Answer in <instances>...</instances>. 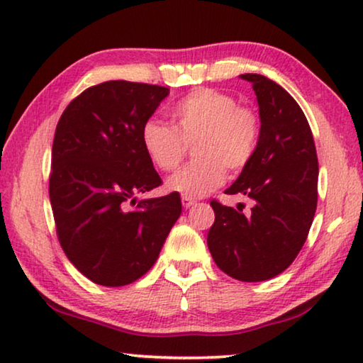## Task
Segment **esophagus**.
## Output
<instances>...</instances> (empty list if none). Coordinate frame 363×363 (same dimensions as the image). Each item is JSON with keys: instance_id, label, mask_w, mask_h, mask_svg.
<instances>
[{"instance_id": "obj_1", "label": "esophagus", "mask_w": 363, "mask_h": 363, "mask_svg": "<svg viewBox=\"0 0 363 363\" xmlns=\"http://www.w3.org/2000/svg\"><path fill=\"white\" fill-rule=\"evenodd\" d=\"M197 200H194L191 197H182V207L184 208H191L192 205H196Z\"/></svg>"}]
</instances>
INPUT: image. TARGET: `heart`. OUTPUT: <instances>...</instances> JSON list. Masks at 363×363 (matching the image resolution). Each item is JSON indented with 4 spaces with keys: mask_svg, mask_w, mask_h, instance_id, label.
I'll return each instance as SVG.
<instances>
[{
    "mask_svg": "<svg viewBox=\"0 0 363 363\" xmlns=\"http://www.w3.org/2000/svg\"><path fill=\"white\" fill-rule=\"evenodd\" d=\"M172 128L158 121L142 127V145L151 163L161 171L181 164L187 145L194 143L196 161L166 181L171 192L199 199L215 191L226 169L240 172L256 155L261 121L233 96L215 89H197L171 109Z\"/></svg>",
    "mask_w": 363,
    "mask_h": 363,
    "instance_id": "1",
    "label": "heart"
}]
</instances>
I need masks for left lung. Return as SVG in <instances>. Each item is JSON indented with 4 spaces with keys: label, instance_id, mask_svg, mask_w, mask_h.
<instances>
[{
    "label": "left lung",
    "instance_id": "1",
    "mask_svg": "<svg viewBox=\"0 0 363 363\" xmlns=\"http://www.w3.org/2000/svg\"><path fill=\"white\" fill-rule=\"evenodd\" d=\"M256 93L261 137L256 155L226 194L252 200L250 215L212 200L207 245L225 274L262 282L295 261L318 202V156L305 113L282 86L262 74H240Z\"/></svg>",
    "mask_w": 363,
    "mask_h": 363
}]
</instances>
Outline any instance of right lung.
Instances as JSON below:
<instances>
[{"instance_id":"1","label":"right lung","mask_w":363,"mask_h":363,"mask_svg":"<svg viewBox=\"0 0 363 363\" xmlns=\"http://www.w3.org/2000/svg\"><path fill=\"white\" fill-rule=\"evenodd\" d=\"M167 94L163 86L106 81L58 121L48 184L58 241L97 285H128L147 274L181 216L177 192L137 202L161 184L140 137Z\"/></svg>"}]
</instances>
